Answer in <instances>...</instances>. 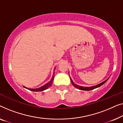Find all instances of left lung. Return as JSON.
<instances>
[{"instance_id":"8db88e82","label":"left lung","mask_w":123,"mask_h":123,"mask_svg":"<svg viewBox=\"0 0 123 123\" xmlns=\"http://www.w3.org/2000/svg\"><path fill=\"white\" fill-rule=\"evenodd\" d=\"M70 79H71V84H72V85H73L74 87L77 88V89H78L79 90H85V91H89V90H93V89H96V88H98V87H100V86H101V85H103L106 82V81L108 80L109 79V78L108 79H106V80L104 81V82L100 83V84H98V85H96L95 86H90V87H85V86H79L78 85H76L75 84V83L73 82V81L72 80L71 78L70 77Z\"/></svg>"}]
</instances>
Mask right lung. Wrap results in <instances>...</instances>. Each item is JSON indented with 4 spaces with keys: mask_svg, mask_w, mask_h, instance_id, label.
<instances>
[{
    "mask_svg": "<svg viewBox=\"0 0 123 123\" xmlns=\"http://www.w3.org/2000/svg\"><path fill=\"white\" fill-rule=\"evenodd\" d=\"M54 76H55V73H53L52 77V79H51L49 82H48L47 84H46L44 85H43L42 86H41L40 87L38 88H36V89H31V88H27L25 87V86H23L25 88V89H27L28 90L30 91H35V92H38V91H44L45 90L47 89L48 88H49L50 86H51L52 84L53 81V79H54Z\"/></svg>",
    "mask_w": 123,
    "mask_h": 123,
    "instance_id": "add662e5",
    "label": "right lung"
}]
</instances>
